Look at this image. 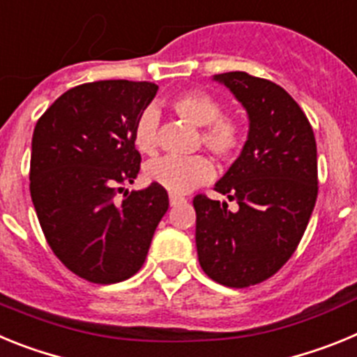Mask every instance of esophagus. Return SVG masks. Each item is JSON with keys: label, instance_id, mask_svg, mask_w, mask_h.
Returning a JSON list of instances; mask_svg holds the SVG:
<instances>
[{"label": "esophagus", "instance_id": "34e87169", "mask_svg": "<svg viewBox=\"0 0 357 357\" xmlns=\"http://www.w3.org/2000/svg\"><path fill=\"white\" fill-rule=\"evenodd\" d=\"M185 198L181 197V195H169V204H172V207L178 206V204H184Z\"/></svg>", "mask_w": 357, "mask_h": 357}]
</instances>
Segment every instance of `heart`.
<instances>
[{"label": "heart", "mask_w": 357, "mask_h": 357, "mask_svg": "<svg viewBox=\"0 0 357 357\" xmlns=\"http://www.w3.org/2000/svg\"><path fill=\"white\" fill-rule=\"evenodd\" d=\"M173 110L195 127H202L200 139L218 159L230 160L238 155L243 143L241 127L236 119L220 116V105L209 94L200 91L182 93L172 102ZM159 114L155 109H146L137 118L134 127V143L143 153H153L157 148ZM214 175V166L206 155L160 157L151 160L146 168L148 181L168 189L173 195H185L206 184Z\"/></svg>", "instance_id": "heart-1"}]
</instances>
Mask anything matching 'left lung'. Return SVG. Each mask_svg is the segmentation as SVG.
Returning <instances> with one entry per match:
<instances>
[{
    "mask_svg": "<svg viewBox=\"0 0 357 357\" xmlns=\"http://www.w3.org/2000/svg\"><path fill=\"white\" fill-rule=\"evenodd\" d=\"M213 80L247 110L248 135L214 184L238 211L195 197L198 261L220 284L247 288L279 272L304 236L318 195L317 141L298 103L280 85L245 71Z\"/></svg>",
    "mask_w": 357,
    "mask_h": 357,
    "instance_id": "1",
    "label": "left lung"
}]
</instances>
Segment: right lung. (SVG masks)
Segmentation results:
<instances>
[{
    "label": "right lung",
    "mask_w": 357,
    "mask_h": 357,
    "mask_svg": "<svg viewBox=\"0 0 357 357\" xmlns=\"http://www.w3.org/2000/svg\"><path fill=\"white\" fill-rule=\"evenodd\" d=\"M151 82L100 80L56 98L31 137L30 195L53 254L82 279L114 284L139 272L169 207L166 189L134 184L135 121L155 98Z\"/></svg>",
    "instance_id": "right-lung-1"
}]
</instances>
